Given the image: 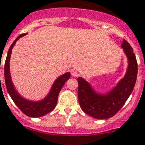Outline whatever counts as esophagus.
<instances>
[{"label":"esophagus","mask_w":145,"mask_h":145,"mask_svg":"<svg viewBox=\"0 0 145 145\" xmlns=\"http://www.w3.org/2000/svg\"><path fill=\"white\" fill-rule=\"evenodd\" d=\"M71 74H72V76H74V77H77V76L80 75V73H79L78 71L76 70V69H72V70H71Z\"/></svg>","instance_id":"obj_1"}]
</instances>
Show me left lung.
I'll return each mask as SVG.
<instances>
[{"label":"left lung","instance_id":"1","mask_svg":"<svg viewBox=\"0 0 145 145\" xmlns=\"http://www.w3.org/2000/svg\"><path fill=\"white\" fill-rule=\"evenodd\" d=\"M121 48L128 58V68L124 77L109 92L102 94L94 90L90 83L78 77V100L85 113L97 119L111 118L119 112L134 89L138 74V64L133 49L123 39Z\"/></svg>","mask_w":145,"mask_h":145}]
</instances>
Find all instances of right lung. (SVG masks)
<instances>
[{
  "label": "right lung",
  "instance_id": "1",
  "mask_svg": "<svg viewBox=\"0 0 145 145\" xmlns=\"http://www.w3.org/2000/svg\"><path fill=\"white\" fill-rule=\"evenodd\" d=\"M25 35H26V33L20 35L14 41V42L12 43V45L9 48L5 61V65H4V78H5V84H6L7 92L12 99L14 100V103L27 116L37 118V117L43 116L48 112H50L51 111L54 110L57 104L59 92L65 82L70 78L71 74L70 72H67L58 77L53 84L48 95L42 100L32 101V100L24 99V97H21L17 92V90L15 89V87L11 80L10 72V59L12 49L14 48V45L16 44V42Z\"/></svg>",
  "mask_w": 145,
  "mask_h": 145
}]
</instances>
